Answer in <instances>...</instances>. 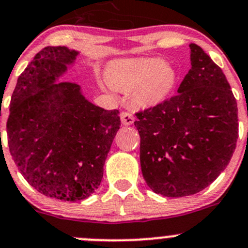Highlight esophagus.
Masks as SVG:
<instances>
[{"instance_id":"obj_1","label":"esophagus","mask_w":248,"mask_h":248,"mask_svg":"<svg viewBox=\"0 0 248 248\" xmlns=\"http://www.w3.org/2000/svg\"><path fill=\"white\" fill-rule=\"evenodd\" d=\"M134 115L132 114V112L129 111H122L121 112V121L122 124H126V126H128V124H132L134 122Z\"/></svg>"}]
</instances>
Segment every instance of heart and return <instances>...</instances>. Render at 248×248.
<instances>
[{"label": "heart", "instance_id": "obj_1", "mask_svg": "<svg viewBox=\"0 0 248 248\" xmlns=\"http://www.w3.org/2000/svg\"><path fill=\"white\" fill-rule=\"evenodd\" d=\"M110 86L119 91H133L138 106L152 107L170 94L176 82V73L159 59L124 60L114 62L107 72Z\"/></svg>", "mask_w": 248, "mask_h": 248}]
</instances>
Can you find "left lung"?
<instances>
[{
  "label": "left lung",
  "instance_id": "left-lung-1",
  "mask_svg": "<svg viewBox=\"0 0 248 248\" xmlns=\"http://www.w3.org/2000/svg\"><path fill=\"white\" fill-rule=\"evenodd\" d=\"M191 69L177 94L136 112L140 166L147 186L164 197L191 196L226 169L239 137L237 104L222 69L189 44Z\"/></svg>",
  "mask_w": 248,
  "mask_h": 248
}]
</instances>
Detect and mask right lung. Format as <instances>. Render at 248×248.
<instances>
[{
	"instance_id": "obj_1",
	"label": "right lung",
	"mask_w": 248,
	"mask_h": 248,
	"mask_svg": "<svg viewBox=\"0 0 248 248\" xmlns=\"http://www.w3.org/2000/svg\"><path fill=\"white\" fill-rule=\"evenodd\" d=\"M78 55L66 46L37 52L17 79L7 121L9 152L27 182L50 198L79 202L101 185L119 110L93 106L76 82L55 80Z\"/></svg>"
}]
</instances>
